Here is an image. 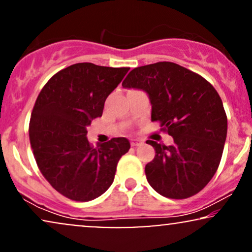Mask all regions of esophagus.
<instances>
[{"instance_id":"1","label":"esophagus","mask_w":252,"mask_h":252,"mask_svg":"<svg viewBox=\"0 0 252 252\" xmlns=\"http://www.w3.org/2000/svg\"><path fill=\"white\" fill-rule=\"evenodd\" d=\"M144 144V141L140 140V139H131V146L135 147V146H140Z\"/></svg>"}]
</instances>
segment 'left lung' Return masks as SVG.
Wrapping results in <instances>:
<instances>
[{"mask_svg":"<svg viewBox=\"0 0 252 252\" xmlns=\"http://www.w3.org/2000/svg\"><path fill=\"white\" fill-rule=\"evenodd\" d=\"M123 86L148 94L152 121L173 136L164 146L147 140L155 157L146 164L147 181L169 198L190 197L215 175L224 148L228 120L221 97L200 74L172 62L133 69Z\"/></svg>","mask_w":252,"mask_h":252,"instance_id":"obj_1","label":"left lung"}]
</instances>
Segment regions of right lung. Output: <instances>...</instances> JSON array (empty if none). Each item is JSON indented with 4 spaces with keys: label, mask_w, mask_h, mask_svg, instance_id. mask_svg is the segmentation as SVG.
Returning <instances> with one entry per match:
<instances>
[{
    "label": "right lung",
    "mask_w": 252,
    "mask_h": 252,
    "mask_svg": "<svg viewBox=\"0 0 252 252\" xmlns=\"http://www.w3.org/2000/svg\"><path fill=\"white\" fill-rule=\"evenodd\" d=\"M129 67L77 63L52 76L36 99L29 138L37 166L65 197L86 202L110 188L120 158L128 152L126 138L93 147L86 134L101 117L108 94Z\"/></svg>",
    "instance_id": "1"
}]
</instances>
